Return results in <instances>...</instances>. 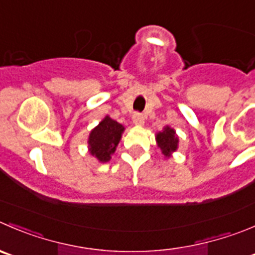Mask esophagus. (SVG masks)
Returning <instances> with one entry per match:
<instances>
[{"instance_id":"obj_1","label":"esophagus","mask_w":255,"mask_h":255,"mask_svg":"<svg viewBox=\"0 0 255 255\" xmlns=\"http://www.w3.org/2000/svg\"><path fill=\"white\" fill-rule=\"evenodd\" d=\"M133 120V123L137 126H143L144 125V117H143V115H140V113H134L132 117Z\"/></svg>"}]
</instances>
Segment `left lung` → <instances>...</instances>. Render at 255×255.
<instances>
[{
	"mask_svg": "<svg viewBox=\"0 0 255 255\" xmlns=\"http://www.w3.org/2000/svg\"><path fill=\"white\" fill-rule=\"evenodd\" d=\"M155 140H157L158 147L160 148L164 157L167 158H169L172 155V153L177 150L178 142H179L177 134H175V130L173 128H170L169 126H165L162 132L157 133Z\"/></svg>",
	"mask_w": 255,
	"mask_h": 255,
	"instance_id": "8db88e82",
	"label": "left lung"
}]
</instances>
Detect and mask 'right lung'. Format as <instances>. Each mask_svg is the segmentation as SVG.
<instances>
[{"mask_svg":"<svg viewBox=\"0 0 255 255\" xmlns=\"http://www.w3.org/2000/svg\"><path fill=\"white\" fill-rule=\"evenodd\" d=\"M125 130L121 123L106 116L97 127L93 128L88 137V150L100 162L105 163L111 159V155L116 152L122 133Z\"/></svg>","mask_w":255,"mask_h":255,"instance_id":"obj_1","label":"right lung"}]
</instances>
